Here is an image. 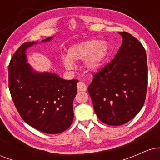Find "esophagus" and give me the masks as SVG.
<instances>
[{"mask_svg":"<svg viewBox=\"0 0 160 160\" xmlns=\"http://www.w3.org/2000/svg\"><path fill=\"white\" fill-rule=\"evenodd\" d=\"M77 87H78V91H86V86L85 83L82 82H79L78 84H77Z\"/></svg>","mask_w":160,"mask_h":160,"instance_id":"34e87169","label":"esophagus"}]
</instances>
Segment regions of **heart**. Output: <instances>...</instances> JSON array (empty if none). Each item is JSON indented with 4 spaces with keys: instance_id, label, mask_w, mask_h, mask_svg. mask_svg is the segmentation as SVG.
<instances>
[{
    "instance_id": "heart-1",
    "label": "heart",
    "mask_w": 160,
    "mask_h": 160,
    "mask_svg": "<svg viewBox=\"0 0 160 160\" xmlns=\"http://www.w3.org/2000/svg\"><path fill=\"white\" fill-rule=\"evenodd\" d=\"M107 46L96 40H87L75 44L68 49V57L63 58V64L67 69L74 67L73 61L88 58L86 66L89 71H95L100 65L107 53Z\"/></svg>"
}]
</instances>
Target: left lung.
<instances>
[{
  "mask_svg": "<svg viewBox=\"0 0 160 160\" xmlns=\"http://www.w3.org/2000/svg\"><path fill=\"white\" fill-rule=\"evenodd\" d=\"M122 43L111 62L92 75L88 87L95 113L104 123L120 126L133 119L144 105L148 63L143 45L129 33L119 32Z\"/></svg>",
  "mask_w": 160,
  "mask_h": 160,
  "instance_id": "8db88e82",
  "label": "left lung"
}]
</instances>
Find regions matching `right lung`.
I'll list each match as a JSON object with an SVG mask.
<instances>
[{"label": "right lung", "mask_w": 160, "mask_h": 160, "mask_svg": "<svg viewBox=\"0 0 160 160\" xmlns=\"http://www.w3.org/2000/svg\"><path fill=\"white\" fill-rule=\"evenodd\" d=\"M34 43H24L12 56L8 66L9 89L25 122L43 133L58 134L73 122V101L78 80H65L56 74L35 72L25 56L26 49Z\"/></svg>", "instance_id": "1"}]
</instances>
